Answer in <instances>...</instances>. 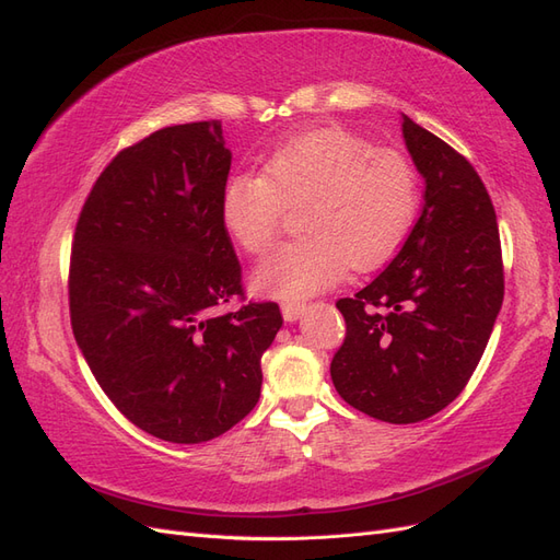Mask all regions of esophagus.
<instances>
[{
    "instance_id": "1",
    "label": "esophagus",
    "mask_w": 560,
    "mask_h": 560,
    "mask_svg": "<svg viewBox=\"0 0 560 560\" xmlns=\"http://www.w3.org/2000/svg\"><path fill=\"white\" fill-rule=\"evenodd\" d=\"M280 311H282V317L287 322H296L303 315V311H306V306H303V303H299V301H287V303H282Z\"/></svg>"
}]
</instances>
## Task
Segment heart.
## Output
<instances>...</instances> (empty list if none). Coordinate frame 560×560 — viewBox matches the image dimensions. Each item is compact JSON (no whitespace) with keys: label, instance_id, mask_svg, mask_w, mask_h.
Listing matches in <instances>:
<instances>
[{"label":"heart","instance_id":"heart-1","mask_svg":"<svg viewBox=\"0 0 560 560\" xmlns=\"http://www.w3.org/2000/svg\"><path fill=\"white\" fill-rule=\"evenodd\" d=\"M290 206H301L306 233L266 254L252 284L268 296L303 299L329 290L348 266L374 270L393 257L413 229L420 182L401 151L322 126L276 149L264 173H235L219 212L229 238L259 254Z\"/></svg>","mask_w":560,"mask_h":560}]
</instances>
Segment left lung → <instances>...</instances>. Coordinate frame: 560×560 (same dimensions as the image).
<instances>
[{"mask_svg": "<svg viewBox=\"0 0 560 560\" xmlns=\"http://www.w3.org/2000/svg\"><path fill=\"white\" fill-rule=\"evenodd\" d=\"M425 179V206L383 273L338 299L346 341L331 360L336 393L395 425L425 420L463 393L504 299L495 208L471 163L401 118Z\"/></svg>", "mask_w": 560, "mask_h": 560, "instance_id": "obj_1", "label": "left lung"}]
</instances>
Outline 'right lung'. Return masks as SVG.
Returning <instances> with one entry per match:
<instances>
[{
    "label": "right lung",
    "instance_id": "obj_1",
    "mask_svg": "<svg viewBox=\"0 0 560 560\" xmlns=\"http://www.w3.org/2000/svg\"><path fill=\"white\" fill-rule=\"evenodd\" d=\"M231 171L222 121L167 126L112 159L83 202L70 259V317L95 381L132 425L200 444L261 395L278 303H247L222 226Z\"/></svg>",
    "mask_w": 560,
    "mask_h": 560
}]
</instances>
